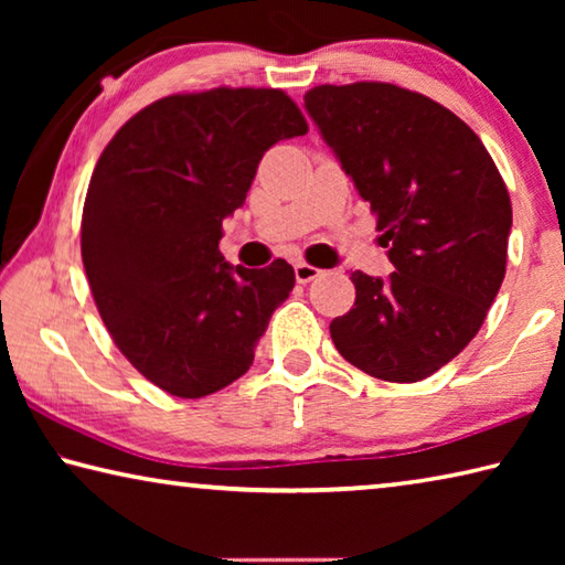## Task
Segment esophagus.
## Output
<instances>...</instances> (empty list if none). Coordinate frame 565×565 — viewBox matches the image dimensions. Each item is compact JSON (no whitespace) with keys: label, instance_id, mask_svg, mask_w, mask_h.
<instances>
[{"label":"esophagus","instance_id":"obj_1","mask_svg":"<svg viewBox=\"0 0 565 565\" xmlns=\"http://www.w3.org/2000/svg\"><path fill=\"white\" fill-rule=\"evenodd\" d=\"M294 274H296V281H299V284H309V281L317 279L321 271L317 269V266H311V264H306V262H296L294 264Z\"/></svg>","mask_w":565,"mask_h":565}]
</instances>
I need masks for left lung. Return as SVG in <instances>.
<instances>
[{
  "mask_svg": "<svg viewBox=\"0 0 565 565\" xmlns=\"http://www.w3.org/2000/svg\"><path fill=\"white\" fill-rule=\"evenodd\" d=\"M303 107L376 214L386 279L353 271V309L331 321L343 359L414 384L458 356L505 276L511 199L466 121L384 82L321 84Z\"/></svg>",
  "mask_w": 565,
  "mask_h": 565,
  "instance_id": "left-lung-1",
  "label": "left lung"
}]
</instances>
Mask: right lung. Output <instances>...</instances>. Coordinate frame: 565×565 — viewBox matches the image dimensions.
Returning <instances> with one entry per match:
<instances>
[{
	"label": "right lung",
	"mask_w": 565,
	"mask_h": 565,
	"mask_svg": "<svg viewBox=\"0 0 565 565\" xmlns=\"http://www.w3.org/2000/svg\"><path fill=\"white\" fill-rule=\"evenodd\" d=\"M309 131L281 89L171 94L102 151L82 214V262L114 343L151 384L202 398L244 376L294 269L218 252L264 151Z\"/></svg>",
	"instance_id": "add662e5"
}]
</instances>
